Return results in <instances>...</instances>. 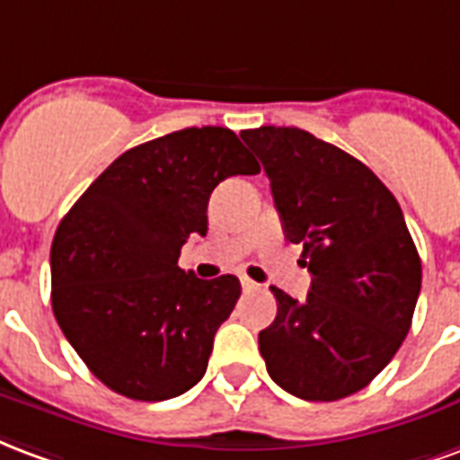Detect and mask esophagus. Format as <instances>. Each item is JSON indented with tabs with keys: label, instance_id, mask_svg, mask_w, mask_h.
Masks as SVG:
<instances>
[{
	"label": "esophagus",
	"instance_id": "1",
	"mask_svg": "<svg viewBox=\"0 0 460 460\" xmlns=\"http://www.w3.org/2000/svg\"><path fill=\"white\" fill-rule=\"evenodd\" d=\"M240 284H243V291L260 289V284H257V281L250 279V277H240Z\"/></svg>",
	"mask_w": 460,
	"mask_h": 460
}]
</instances>
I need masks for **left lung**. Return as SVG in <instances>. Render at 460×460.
I'll return each mask as SVG.
<instances>
[{
	"instance_id": "obj_1",
	"label": "left lung",
	"mask_w": 460,
	"mask_h": 460,
	"mask_svg": "<svg viewBox=\"0 0 460 460\" xmlns=\"http://www.w3.org/2000/svg\"><path fill=\"white\" fill-rule=\"evenodd\" d=\"M262 161L289 243L304 244L311 291L277 287V318L260 353L281 390L336 402L367 387L407 338L421 260L390 189L333 144L299 127L243 129Z\"/></svg>"
}]
</instances>
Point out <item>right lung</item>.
<instances>
[{"instance_id":"right-lung-1","label":"right lung","mask_w":460,"mask_h":460,"mask_svg":"<svg viewBox=\"0 0 460 460\" xmlns=\"http://www.w3.org/2000/svg\"><path fill=\"white\" fill-rule=\"evenodd\" d=\"M260 173L227 127H189L124 152L60 220L51 244V304L60 331L117 394L161 402L206 375L213 338L240 299V279H198L179 267L190 234L208 233L220 181Z\"/></svg>"}]
</instances>
